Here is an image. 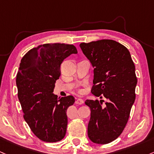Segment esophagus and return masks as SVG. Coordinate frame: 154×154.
Here are the masks:
<instances>
[{
  "instance_id": "1",
  "label": "esophagus",
  "mask_w": 154,
  "mask_h": 154,
  "mask_svg": "<svg viewBox=\"0 0 154 154\" xmlns=\"http://www.w3.org/2000/svg\"><path fill=\"white\" fill-rule=\"evenodd\" d=\"M84 103V101L82 100V99H77V100H76V104H82Z\"/></svg>"
}]
</instances>
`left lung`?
I'll return each instance as SVG.
<instances>
[{
    "label": "left lung",
    "instance_id": "1",
    "mask_svg": "<svg viewBox=\"0 0 154 154\" xmlns=\"http://www.w3.org/2000/svg\"><path fill=\"white\" fill-rule=\"evenodd\" d=\"M84 55L94 67L91 93L103 99L86 100L91 109L88 135L93 143L107 144L124 131L135 100L137 79L128 49L111 39L81 43Z\"/></svg>",
    "mask_w": 154,
    "mask_h": 154
}]
</instances>
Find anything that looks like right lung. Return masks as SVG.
Wrapping results in <instances>:
<instances>
[{"mask_svg": "<svg viewBox=\"0 0 154 154\" xmlns=\"http://www.w3.org/2000/svg\"><path fill=\"white\" fill-rule=\"evenodd\" d=\"M77 48L66 44H45L31 49L23 57L17 74L18 99L23 117L38 139L47 143L61 140L66 132V111L74 97L53 94L60 75V64Z\"/></svg>", "mask_w": 154, "mask_h": 154, "instance_id": "1", "label": "right lung"}]
</instances>
